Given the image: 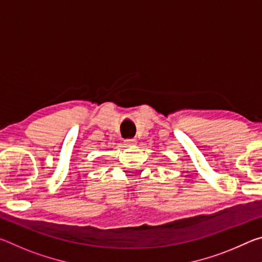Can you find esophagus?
<instances>
[{"label": "esophagus", "instance_id": "1", "mask_svg": "<svg viewBox=\"0 0 262 262\" xmlns=\"http://www.w3.org/2000/svg\"><path fill=\"white\" fill-rule=\"evenodd\" d=\"M136 144V140L135 139H127L125 140V145H134Z\"/></svg>", "mask_w": 262, "mask_h": 262}]
</instances>
